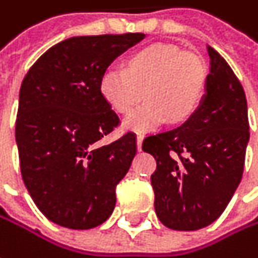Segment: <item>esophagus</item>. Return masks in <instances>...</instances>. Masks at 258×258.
Masks as SVG:
<instances>
[{
    "label": "esophagus",
    "instance_id": "34e87169",
    "mask_svg": "<svg viewBox=\"0 0 258 258\" xmlns=\"http://www.w3.org/2000/svg\"><path fill=\"white\" fill-rule=\"evenodd\" d=\"M142 143H143V134H137V149L142 151Z\"/></svg>",
    "mask_w": 258,
    "mask_h": 258
}]
</instances>
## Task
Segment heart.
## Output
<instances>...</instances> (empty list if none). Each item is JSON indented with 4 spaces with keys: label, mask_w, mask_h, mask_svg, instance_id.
<instances>
[{
    "label": "heart",
    "mask_w": 258,
    "mask_h": 258,
    "mask_svg": "<svg viewBox=\"0 0 258 258\" xmlns=\"http://www.w3.org/2000/svg\"><path fill=\"white\" fill-rule=\"evenodd\" d=\"M207 85V66L197 53L158 42L131 54L127 69L109 66L100 78V93L119 113L134 109L125 119L133 130L153 128L187 118L199 105ZM144 91L142 92L141 90Z\"/></svg>",
    "instance_id": "obj_1"
}]
</instances>
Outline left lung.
Masks as SVG:
<instances>
[{"label":"left lung","mask_w":258,"mask_h":258,"mask_svg":"<svg viewBox=\"0 0 258 258\" xmlns=\"http://www.w3.org/2000/svg\"><path fill=\"white\" fill-rule=\"evenodd\" d=\"M210 74L199 107L176 128L151 134L142 149L156 159L155 211L174 230L217 220L244 173L249 140L245 91L227 61L208 47Z\"/></svg>","instance_id":"8db88e82"}]
</instances>
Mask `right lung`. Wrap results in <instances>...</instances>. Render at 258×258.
I'll list each match as a JSON object with an SVG mask.
<instances>
[{
  "label": "right lung",
  "instance_id": "right-lung-1",
  "mask_svg": "<svg viewBox=\"0 0 258 258\" xmlns=\"http://www.w3.org/2000/svg\"><path fill=\"white\" fill-rule=\"evenodd\" d=\"M145 34L74 36L47 50L19 93L16 142L25 186L39 211L69 229L109 219L115 189L137 152L136 133L109 145L121 121L100 93L107 66Z\"/></svg>",
  "mask_w": 258,
  "mask_h": 258
}]
</instances>
